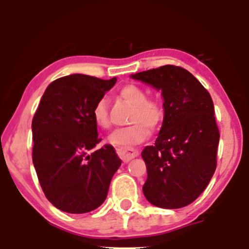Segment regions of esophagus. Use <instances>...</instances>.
<instances>
[{"mask_svg": "<svg viewBox=\"0 0 249 249\" xmlns=\"http://www.w3.org/2000/svg\"><path fill=\"white\" fill-rule=\"evenodd\" d=\"M117 153L123 161H130L139 154L138 150L132 147H117Z\"/></svg>", "mask_w": 249, "mask_h": 249, "instance_id": "34e87169", "label": "esophagus"}]
</instances>
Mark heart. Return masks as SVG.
I'll return each instance as SVG.
<instances>
[{
  "label": "heart",
  "mask_w": 249,
  "mask_h": 249,
  "mask_svg": "<svg viewBox=\"0 0 249 249\" xmlns=\"http://www.w3.org/2000/svg\"><path fill=\"white\" fill-rule=\"evenodd\" d=\"M121 98L133 107L128 122L131 125L113 131L108 142L116 146L128 147L141 144L148 138L151 130L157 131L165 121L164 103L160 99L147 98L144 89L134 84H127L119 89ZM92 118L101 128L111 126L108 107L105 99H99L92 107Z\"/></svg>",
  "instance_id": "heart-1"
}]
</instances>
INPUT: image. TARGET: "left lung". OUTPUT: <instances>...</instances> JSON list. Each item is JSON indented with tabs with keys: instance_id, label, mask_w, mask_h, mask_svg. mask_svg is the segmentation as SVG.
<instances>
[{
	"instance_id": "obj_1",
	"label": "left lung",
	"mask_w": 249,
	"mask_h": 249,
	"mask_svg": "<svg viewBox=\"0 0 249 249\" xmlns=\"http://www.w3.org/2000/svg\"><path fill=\"white\" fill-rule=\"evenodd\" d=\"M161 90L166 115L158 138L142 157L145 198L161 208H181L204 192L216 168L219 128L210 92L184 68L164 65L132 75Z\"/></svg>"
}]
</instances>
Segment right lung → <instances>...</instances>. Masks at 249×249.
Masks as SVG:
<instances>
[{
  "instance_id": "add662e5",
  "label": "right lung",
  "mask_w": 249,
  "mask_h": 249,
  "mask_svg": "<svg viewBox=\"0 0 249 249\" xmlns=\"http://www.w3.org/2000/svg\"><path fill=\"white\" fill-rule=\"evenodd\" d=\"M73 73L53 81L33 118V162L47 199L67 213L96 210L107 199L122 160L112 145L96 148L102 138L92 107L115 85Z\"/></svg>"
}]
</instances>
